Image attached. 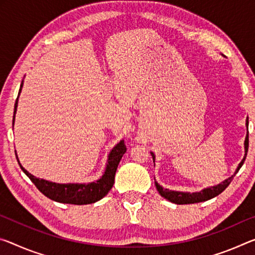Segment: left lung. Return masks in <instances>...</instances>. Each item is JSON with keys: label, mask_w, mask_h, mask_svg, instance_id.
Segmentation results:
<instances>
[{"label": "left lung", "mask_w": 255, "mask_h": 255, "mask_svg": "<svg viewBox=\"0 0 255 255\" xmlns=\"http://www.w3.org/2000/svg\"><path fill=\"white\" fill-rule=\"evenodd\" d=\"M246 128H248V134H246L245 137V142H244V149H245V154L243 160L241 161V163L238 164L237 169L234 172V175L229 178L225 179L222 183L211 186V187H207L204 189H202L200 192H194V193H189V192H178V191H170L168 188H163L156 180H154V185L157 189V192L162 197H164L165 200L170 201L171 203L175 204H193V203H200V202H204L208 200H211L213 197H216L219 195L220 193H222L225 191L226 188L228 187V185L232 183V180L234 177H235L236 173L238 172V170L242 168L243 165L244 161L246 159V154H248V149H249V119H246ZM151 155L153 157V162L155 160V155L154 153L151 152Z\"/></svg>", "instance_id": "8db88e82"}]
</instances>
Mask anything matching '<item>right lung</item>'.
<instances>
[{
  "label": "right lung",
  "instance_id": "1",
  "mask_svg": "<svg viewBox=\"0 0 255 255\" xmlns=\"http://www.w3.org/2000/svg\"><path fill=\"white\" fill-rule=\"evenodd\" d=\"M23 86V80L21 82L18 93V98L15 100L14 104V112H13V125H14V117L17 113L18 108V100L19 95L21 93ZM126 145H125L124 140L113 146L108 155L106 169H104L103 175L100 177L98 180L91 181V183H67V184H59L53 183V181L40 179L31 175L28 172L25 168L20 163L19 157L17 156L18 163L21 168V170L29 177V179L33 181L36 187L38 188L40 193L48 199L53 200L59 203H67V204H77V205H84V204H91L95 203V202L100 201L107 195L109 191L112 188L113 183H115V176L117 168L120 162L121 157L126 153Z\"/></svg>",
  "mask_w": 255,
  "mask_h": 255
}]
</instances>
